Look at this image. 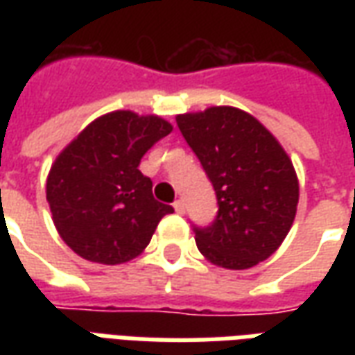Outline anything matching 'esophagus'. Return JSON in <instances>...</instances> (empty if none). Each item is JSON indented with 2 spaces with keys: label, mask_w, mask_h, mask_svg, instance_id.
Returning a JSON list of instances; mask_svg holds the SVG:
<instances>
[{
  "label": "esophagus",
  "mask_w": 355,
  "mask_h": 355,
  "mask_svg": "<svg viewBox=\"0 0 355 355\" xmlns=\"http://www.w3.org/2000/svg\"><path fill=\"white\" fill-rule=\"evenodd\" d=\"M173 207H175V211H177L178 215H184L186 205H184V201H182V200L175 201V203H173Z\"/></svg>",
  "instance_id": "esophagus-1"
}]
</instances>
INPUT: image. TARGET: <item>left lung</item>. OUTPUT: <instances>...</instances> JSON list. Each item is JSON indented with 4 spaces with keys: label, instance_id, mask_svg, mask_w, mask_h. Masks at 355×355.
I'll use <instances>...</instances> for the list:
<instances>
[{
    "label": "left lung",
    "instance_id": "obj_1",
    "mask_svg": "<svg viewBox=\"0 0 355 355\" xmlns=\"http://www.w3.org/2000/svg\"><path fill=\"white\" fill-rule=\"evenodd\" d=\"M177 125L218 203L213 223L193 226L200 253L228 270L266 261L297 215L298 178L289 155L257 117L232 106L180 114Z\"/></svg>",
    "mask_w": 355,
    "mask_h": 355
}]
</instances>
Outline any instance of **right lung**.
I'll return each instance as SVG.
<instances>
[{
	"instance_id": "right-lung-1",
	"label": "right lung",
	"mask_w": 355,
	"mask_h": 355,
	"mask_svg": "<svg viewBox=\"0 0 355 355\" xmlns=\"http://www.w3.org/2000/svg\"><path fill=\"white\" fill-rule=\"evenodd\" d=\"M173 125L117 110L89 123L58 154L47 201L60 238L81 259L121 264L139 257L163 216L175 209L152 196L140 159Z\"/></svg>"
}]
</instances>
